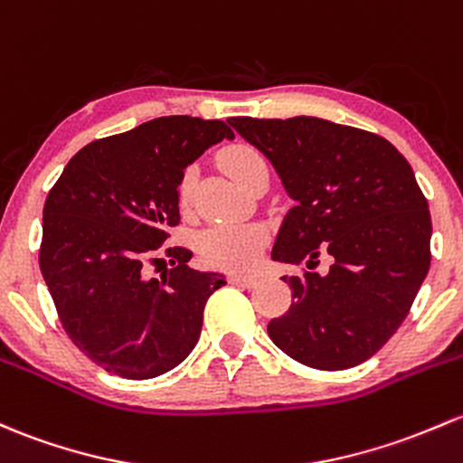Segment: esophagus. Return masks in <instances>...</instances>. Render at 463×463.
<instances>
[{"label":"esophagus","mask_w":463,"mask_h":463,"mask_svg":"<svg viewBox=\"0 0 463 463\" xmlns=\"http://www.w3.org/2000/svg\"><path fill=\"white\" fill-rule=\"evenodd\" d=\"M228 279H231V284H237V286H255L257 277L255 275H246V272H232Z\"/></svg>","instance_id":"1"}]
</instances>
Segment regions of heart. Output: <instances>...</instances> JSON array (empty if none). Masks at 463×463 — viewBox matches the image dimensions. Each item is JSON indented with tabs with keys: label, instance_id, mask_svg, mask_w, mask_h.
Wrapping results in <instances>:
<instances>
[{
	"label": "heart",
	"instance_id": "1",
	"mask_svg": "<svg viewBox=\"0 0 463 463\" xmlns=\"http://www.w3.org/2000/svg\"><path fill=\"white\" fill-rule=\"evenodd\" d=\"M223 168L231 173V177L246 188L255 179L257 173L269 168L264 155L248 144H232L222 150L219 155ZM193 202V173L186 170L179 182V206L186 211ZM264 246V231L260 226H228V223H217V226L206 228L197 237V250L203 261L213 266H228V269H241L250 266L260 255Z\"/></svg>",
	"mask_w": 463,
	"mask_h": 463
}]
</instances>
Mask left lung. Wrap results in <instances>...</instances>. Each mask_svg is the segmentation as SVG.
<instances>
[{
    "instance_id": "8db88e82",
    "label": "left lung",
    "mask_w": 463,
    "mask_h": 463,
    "mask_svg": "<svg viewBox=\"0 0 463 463\" xmlns=\"http://www.w3.org/2000/svg\"><path fill=\"white\" fill-rule=\"evenodd\" d=\"M228 124L295 202L272 260L310 269L281 277L295 301L270 319L272 344L319 371L366 362L406 319L430 266V213L411 164L388 139L319 117ZM321 250L335 260L326 276L312 270Z\"/></svg>"
}]
</instances>
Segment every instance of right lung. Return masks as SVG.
I'll list each match as a JSON object with an SVG mask.
<instances>
[{
  "label": "right lung",
  "mask_w": 463,
  "mask_h": 463,
  "mask_svg": "<svg viewBox=\"0 0 463 463\" xmlns=\"http://www.w3.org/2000/svg\"><path fill=\"white\" fill-rule=\"evenodd\" d=\"M232 137L226 121L157 117L84 146L48 193L39 269L68 337L104 371L159 377L197 344L223 275L191 269L182 246L166 250L162 279L146 277V261L179 223L184 170Z\"/></svg>",
  "instance_id": "1"
}]
</instances>
